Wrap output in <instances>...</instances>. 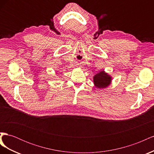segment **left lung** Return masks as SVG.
Masks as SVG:
<instances>
[{
    "label": "left lung",
    "mask_w": 154,
    "mask_h": 154,
    "mask_svg": "<svg viewBox=\"0 0 154 154\" xmlns=\"http://www.w3.org/2000/svg\"><path fill=\"white\" fill-rule=\"evenodd\" d=\"M94 78V85L98 88H103L110 84L112 78L108 74L102 71L96 74Z\"/></svg>",
    "instance_id": "1"
}]
</instances>
